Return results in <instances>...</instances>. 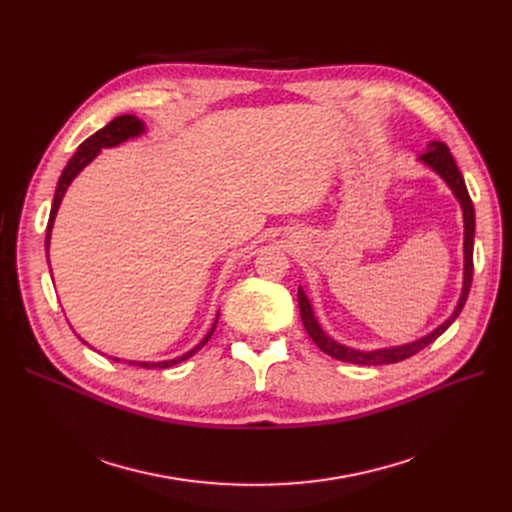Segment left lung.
Segmentation results:
<instances>
[{"label": "left lung", "instance_id": "obj_1", "mask_svg": "<svg viewBox=\"0 0 512 512\" xmlns=\"http://www.w3.org/2000/svg\"><path fill=\"white\" fill-rule=\"evenodd\" d=\"M421 159L425 161L427 166H432L452 188V193L456 195V199L461 201L463 207V218H465V280H463V294H461V301L456 305L454 313L444 321L440 328H436L432 334H427L425 338L405 344V346H394V348H382V351H371V353H361L355 351V348H348L338 344L336 340H332L324 330L319 328L317 319L313 317V309L309 299L305 297V292L299 288V307H301V317H303V326L307 330V334L313 338V342L324 351L326 355L344 361V363H355V365H384V363H398V361H405L413 355H417L419 351L427 344H432L436 338H440L448 328L452 321L459 317V313L463 311L467 297H469V290H471V282H473V236H475V209H473V201L469 197L467 191V184L465 178L456 166V161L450 153V149L444 143H429L427 151L421 155Z\"/></svg>", "mask_w": 512, "mask_h": 512}]
</instances>
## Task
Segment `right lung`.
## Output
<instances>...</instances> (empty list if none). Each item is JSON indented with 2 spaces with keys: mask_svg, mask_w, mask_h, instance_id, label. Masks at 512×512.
I'll use <instances>...</instances> for the list:
<instances>
[{
  "mask_svg": "<svg viewBox=\"0 0 512 512\" xmlns=\"http://www.w3.org/2000/svg\"><path fill=\"white\" fill-rule=\"evenodd\" d=\"M145 128H143V122L139 118L134 116H118L114 118L110 124L103 126L101 130H97L95 134H91V137L87 141H83L78 145L76 153L70 157L68 166L64 168L60 180H58V188H56V197H53V205H51V213H49V222H47V234H45V249L49 253V238H51V228H53V220H56V213H58V207L62 203V197L66 193V188L70 186V182L74 180V176L83 170L89 161L103 149V147H114V145H120L122 141L130 139V137H137V134H141ZM215 324H218V319H215ZM215 324L213 328L209 330V334L193 348V351H188L186 355L178 357V359H172V361H159V363H137V361H128L130 365H139V367H145V369H166V367H172L188 357H193L197 351H201V348L207 344V340L211 338L213 330H215ZM114 361H120V359H114Z\"/></svg>",
  "mask_w": 512,
  "mask_h": 512,
  "instance_id": "right-lung-1",
  "label": "right lung"
}]
</instances>
